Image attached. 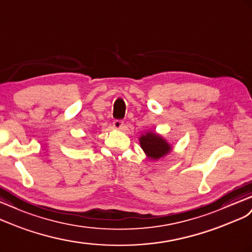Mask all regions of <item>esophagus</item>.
<instances>
[{
	"label": "esophagus",
	"instance_id": "esophagus-1",
	"mask_svg": "<svg viewBox=\"0 0 252 252\" xmlns=\"http://www.w3.org/2000/svg\"><path fill=\"white\" fill-rule=\"evenodd\" d=\"M113 126H114V128H116V130H120V131L125 130L126 128L124 121H121V120H115L113 122Z\"/></svg>",
	"mask_w": 252,
	"mask_h": 252
}]
</instances>
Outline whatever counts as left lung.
Masks as SVG:
<instances>
[{
  "mask_svg": "<svg viewBox=\"0 0 252 252\" xmlns=\"http://www.w3.org/2000/svg\"><path fill=\"white\" fill-rule=\"evenodd\" d=\"M141 149L151 159H158L171 151V146L156 132H146L139 137Z\"/></svg>",
  "mask_w": 252,
  "mask_h": 252,
  "instance_id": "8db88e82",
  "label": "left lung"
}]
</instances>
